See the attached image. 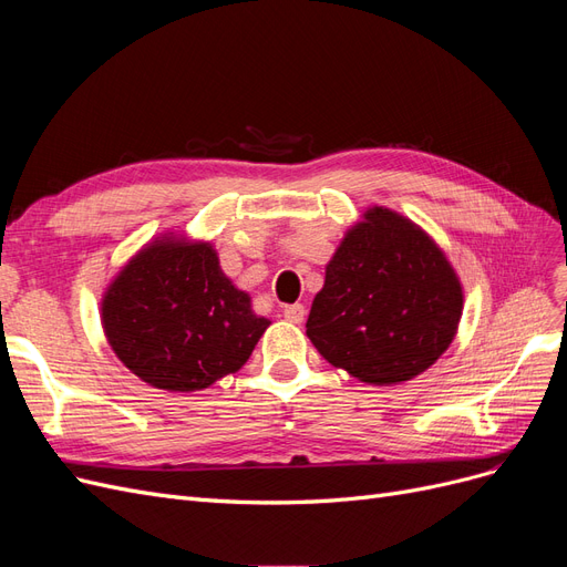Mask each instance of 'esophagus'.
Here are the masks:
<instances>
[{"mask_svg":"<svg viewBox=\"0 0 567 567\" xmlns=\"http://www.w3.org/2000/svg\"><path fill=\"white\" fill-rule=\"evenodd\" d=\"M284 317L290 321V323H300L305 319V305L296 302V305H288L284 310Z\"/></svg>","mask_w":567,"mask_h":567,"instance_id":"1","label":"esophagus"}]
</instances>
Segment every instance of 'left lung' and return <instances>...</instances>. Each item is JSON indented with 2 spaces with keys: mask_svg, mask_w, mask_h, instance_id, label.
<instances>
[{
  "mask_svg": "<svg viewBox=\"0 0 567 567\" xmlns=\"http://www.w3.org/2000/svg\"><path fill=\"white\" fill-rule=\"evenodd\" d=\"M463 293L447 257L402 215L371 208L326 267L307 338L354 379H414L450 348Z\"/></svg>",
  "mask_w": 567,
  "mask_h": 567,
  "instance_id": "left-lung-1",
  "label": "left lung"
}]
</instances>
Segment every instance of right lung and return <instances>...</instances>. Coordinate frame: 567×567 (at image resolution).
Returning a JSON list of instances; mask_svg holds the SVG:
<instances>
[{
	"label": "right lung",
	"mask_w": 567,
	"mask_h": 567,
	"mask_svg": "<svg viewBox=\"0 0 567 567\" xmlns=\"http://www.w3.org/2000/svg\"><path fill=\"white\" fill-rule=\"evenodd\" d=\"M111 348L142 381L194 392L241 369L269 326L213 246L163 238L120 271L101 305Z\"/></svg>",
	"instance_id": "add662e5"
}]
</instances>
